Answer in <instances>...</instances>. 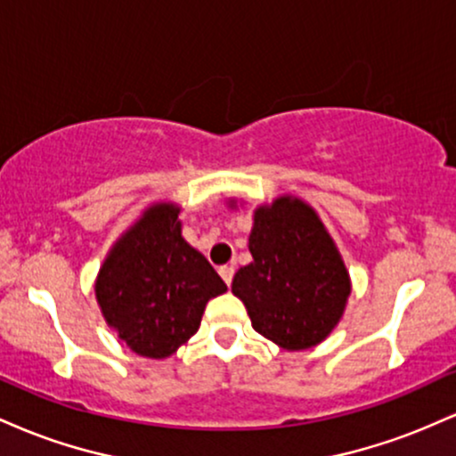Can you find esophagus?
I'll use <instances>...</instances> for the list:
<instances>
[{
  "mask_svg": "<svg viewBox=\"0 0 456 456\" xmlns=\"http://www.w3.org/2000/svg\"><path fill=\"white\" fill-rule=\"evenodd\" d=\"M233 268L232 265H223V268H218V274H221V279L227 282V285H232V281H233Z\"/></svg>",
  "mask_w": 456,
  "mask_h": 456,
  "instance_id": "34e87169",
  "label": "esophagus"
}]
</instances>
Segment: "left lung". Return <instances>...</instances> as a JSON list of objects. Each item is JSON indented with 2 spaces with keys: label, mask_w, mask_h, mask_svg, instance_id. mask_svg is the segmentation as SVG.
I'll list each match as a JSON object with an SVG mask.
<instances>
[{
  "label": "left lung",
  "mask_w": 456,
  "mask_h": 456,
  "mask_svg": "<svg viewBox=\"0 0 456 456\" xmlns=\"http://www.w3.org/2000/svg\"><path fill=\"white\" fill-rule=\"evenodd\" d=\"M248 250L253 261L235 272L232 291L253 328L289 352L322 343L341 322L352 281L317 212L291 195L259 206Z\"/></svg>",
  "instance_id": "obj_1"
}]
</instances>
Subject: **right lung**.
Masks as SVG:
<instances>
[{
  "mask_svg": "<svg viewBox=\"0 0 456 456\" xmlns=\"http://www.w3.org/2000/svg\"><path fill=\"white\" fill-rule=\"evenodd\" d=\"M175 203H154L113 244L96 279L104 322L143 358H169L201 326L221 276L182 238Z\"/></svg>",
  "mask_w": 456,
  "mask_h": 456,
  "instance_id": "right-lung-1",
  "label": "right lung"
}]
</instances>
